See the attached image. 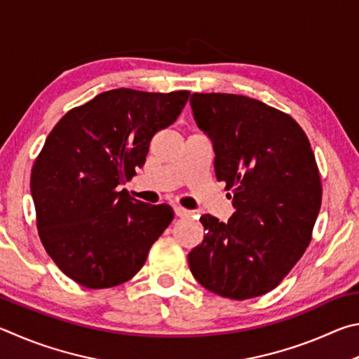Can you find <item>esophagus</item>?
Returning <instances> with one entry per match:
<instances>
[{"instance_id":"34e87169","label":"esophagus","mask_w":359,"mask_h":359,"mask_svg":"<svg viewBox=\"0 0 359 359\" xmlns=\"http://www.w3.org/2000/svg\"><path fill=\"white\" fill-rule=\"evenodd\" d=\"M175 215L178 217H187L191 216V211L183 208V206H175Z\"/></svg>"}]
</instances>
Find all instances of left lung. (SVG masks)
<instances>
[{
	"instance_id": "1",
	"label": "left lung",
	"mask_w": 359,
	"mask_h": 359,
	"mask_svg": "<svg viewBox=\"0 0 359 359\" xmlns=\"http://www.w3.org/2000/svg\"><path fill=\"white\" fill-rule=\"evenodd\" d=\"M191 107L215 144L216 178L233 194L236 211L227 224L200 217L205 236L187 255L189 268L219 297H260L312 240L322 181L309 138L290 115L240 94L194 93Z\"/></svg>"
}]
</instances>
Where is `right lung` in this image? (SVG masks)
I'll list each match as a JSON object with an SVG mask.
<instances>
[{
	"label": "right lung",
	"instance_id": "add662e5",
	"mask_svg": "<svg viewBox=\"0 0 359 359\" xmlns=\"http://www.w3.org/2000/svg\"><path fill=\"white\" fill-rule=\"evenodd\" d=\"M189 91L118 88L74 107L50 132L31 170L36 225L47 254L86 288L124 284L173 221L118 187L142 167L149 142L183 111Z\"/></svg>",
	"mask_w": 359,
	"mask_h": 359
}]
</instances>
